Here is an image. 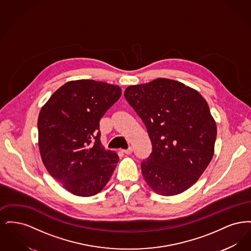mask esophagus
<instances>
[{"label":"esophagus","instance_id":"esophagus-1","mask_svg":"<svg viewBox=\"0 0 251 251\" xmlns=\"http://www.w3.org/2000/svg\"><path fill=\"white\" fill-rule=\"evenodd\" d=\"M122 152H123V153H125V154H131V152H132V148H131V147H129V149H128V150H123V151H122Z\"/></svg>","mask_w":251,"mask_h":251}]
</instances>
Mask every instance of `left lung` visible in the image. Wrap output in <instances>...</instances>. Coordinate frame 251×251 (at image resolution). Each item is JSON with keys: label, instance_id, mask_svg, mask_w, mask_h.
Instances as JSON below:
<instances>
[{"label": "left lung", "instance_id": "obj_1", "mask_svg": "<svg viewBox=\"0 0 251 251\" xmlns=\"http://www.w3.org/2000/svg\"><path fill=\"white\" fill-rule=\"evenodd\" d=\"M124 97L143 121L152 145L141 163L153 191L175 196L201 176L215 151L216 124L197 90L178 81L158 78L130 85Z\"/></svg>", "mask_w": 251, "mask_h": 251}]
</instances>
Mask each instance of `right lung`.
Listing matches in <instances>:
<instances>
[{
    "instance_id": "right-lung-1",
    "label": "right lung",
    "mask_w": 251,
    "mask_h": 251,
    "mask_svg": "<svg viewBox=\"0 0 251 251\" xmlns=\"http://www.w3.org/2000/svg\"><path fill=\"white\" fill-rule=\"evenodd\" d=\"M121 88L94 80L68 82L41 108L37 120L42 162L73 195L100 193L120 160L100 143V120L119 100Z\"/></svg>"
}]
</instances>
